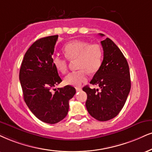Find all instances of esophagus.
<instances>
[{
  "label": "esophagus",
  "mask_w": 152,
  "mask_h": 152,
  "mask_svg": "<svg viewBox=\"0 0 152 152\" xmlns=\"http://www.w3.org/2000/svg\"><path fill=\"white\" fill-rule=\"evenodd\" d=\"M76 91H82V88H80V87H77V88H76Z\"/></svg>",
  "instance_id": "esophagus-1"
}]
</instances>
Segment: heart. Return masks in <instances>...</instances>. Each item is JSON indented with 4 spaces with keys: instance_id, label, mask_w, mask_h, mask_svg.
<instances>
[{
    "instance_id": "obj_1",
    "label": "heart",
    "mask_w": 152,
    "mask_h": 152,
    "mask_svg": "<svg viewBox=\"0 0 152 152\" xmlns=\"http://www.w3.org/2000/svg\"><path fill=\"white\" fill-rule=\"evenodd\" d=\"M65 57L70 61H76V67L80 70L69 73L64 82L67 85L78 87L87 81V72L90 74L99 70L103 61L102 48L97 44H89L81 40L68 42L63 48ZM52 63L59 72L64 74L67 70V60L66 58L54 56Z\"/></svg>"
}]
</instances>
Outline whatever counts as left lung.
Here are the masks:
<instances>
[{"label": "left lung", "mask_w": 152, "mask_h": 152, "mask_svg": "<svg viewBox=\"0 0 152 152\" xmlns=\"http://www.w3.org/2000/svg\"><path fill=\"white\" fill-rule=\"evenodd\" d=\"M100 36L104 34H100ZM104 60L90 84L101 90L83 87L87 94L86 108L89 113L99 121L115 118L125 104L130 93L131 81L129 65L121 50L109 38L101 42Z\"/></svg>", "instance_id": "1"}]
</instances>
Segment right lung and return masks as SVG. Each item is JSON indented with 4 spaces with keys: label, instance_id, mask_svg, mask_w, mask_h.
I'll use <instances>...</instances> for the list:
<instances>
[{
    "label": "right lung",
    "instance_id": "add662e5",
    "mask_svg": "<svg viewBox=\"0 0 152 152\" xmlns=\"http://www.w3.org/2000/svg\"><path fill=\"white\" fill-rule=\"evenodd\" d=\"M58 35L41 38L24 54L20 70L24 100L37 118L55 124L65 118L69 110V100L76 90L70 85L51 89L62 82L52 63Z\"/></svg>",
    "mask_w": 152,
    "mask_h": 152
}]
</instances>
